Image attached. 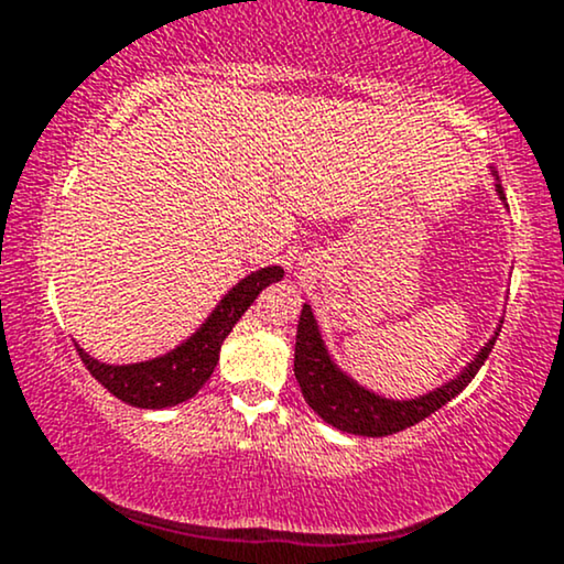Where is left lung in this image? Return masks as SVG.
<instances>
[{"label": "left lung", "mask_w": 564, "mask_h": 564, "mask_svg": "<svg viewBox=\"0 0 564 564\" xmlns=\"http://www.w3.org/2000/svg\"><path fill=\"white\" fill-rule=\"evenodd\" d=\"M496 177V193L498 198L507 204L503 196L501 180L494 166H490ZM496 334L485 341V347L467 366L462 373H456L451 381L440 384L437 390H430L426 394L411 400H394L384 398V394L368 390V387L358 384L347 371H341L334 364L332 352H328L326 341H323L321 326L315 321L313 307L302 304L300 326H296V347H294V377L300 381V390L307 400V405L326 424L336 426V430L349 432V435H364V437H384L403 432L408 426L419 424L422 419L432 416L437 408H443L448 400L456 398L464 387L475 379L485 360H488L490 349L496 345Z\"/></svg>", "instance_id": "left-lung-1"}]
</instances>
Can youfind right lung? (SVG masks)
Segmentation results:
<instances>
[{
  "label": "right lung",
  "mask_w": 564,
  "mask_h": 564,
  "mask_svg": "<svg viewBox=\"0 0 564 564\" xmlns=\"http://www.w3.org/2000/svg\"><path fill=\"white\" fill-rule=\"evenodd\" d=\"M281 278L283 268H278V264H270V268H262L257 273L241 278L219 300L209 318L200 323L183 345L159 355V358L142 360V364L111 366L100 364V360H95L93 355H87L76 345L82 364L87 366V371L108 392L124 400L127 405L153 408L156 411V408H172L185 403L215 373L225 336L232 332L238 318L251 307V302L260 296L264 286L281 281Z\"/></svg>",
  "instance_id": "right-lung-1"
}]
</instances>
